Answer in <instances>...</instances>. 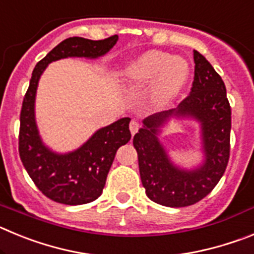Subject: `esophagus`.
<instances>
[{
  "instance_id": "esophagus-1",
  "label": "esophagus",
  "mask_w": 254,
  "mask_h": 254,
  "mask_svg": "<svg viewBox=\"0 0 254 254\" xmlns=\"http://www.w3.org/2000/svg\"><path fill=\"white\" fill-rule=\"evenodd\" d=\"M138 127H140V126H138V123L136 122V121H132V122L129 123V131H131L132 136L138 131Z\"/></svg>"
}]
</instances>
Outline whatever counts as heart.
Here are the masks:
<instances>
[{
	"instance_id": "obj_1",
	"label": "heart",
	"mask_w": 254,
	"mask_h": 254,
	"mask_svg": "<svg viewBox=\"0 0 254 254\" xmlns=\"http://www.w3.org/2000/svg\"><path fill=\"white\" fill-rule=\"evenodd\" d=\"M190 76L186 58L161 51H150L132 61L123 71V84L131 90H142L152 85L149 105L163 111L177 102Z\"/></svg>"
}]
</instances>
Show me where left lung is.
I'll return each instance as SVG.
<instances>
[{
	"instance_id": "8db88e82",
	"label": "left lung",
	"mask_w": 254,
	"mask_h": 254,
	"mask_svg": "<svg viewBox=\"0 0 254 254\" xmlns=\"http://www.w3.org/2000/svg\"><path fill=\"white\" fill-rule=\"evenodd\" d=\"M194 80L190 94L174 109L152 114L134 134L142 186L151 201L168 207L198 202L214 190L226 169L230 152L232 111L219 73L201 53L193 51ZM172 118L200 123L203 161L182 168L170 159L158 136Z\"/></svg>"
}]
</instances>
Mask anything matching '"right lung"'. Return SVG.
Here are the masks:
<instances>
[{
	"mask_svg": "<svg viewBox=\"0 0 254 254\" xmlns=\"http://www.w3.org/2000/svg\"><path fill=\"white\" fill-rule=\"evenodd\" d=\"M118 35L103 40L73 37L64 39L39 61L20 114L19 152L24 168L43 194L64 205H84L102 194L117 150L131 140L125 117L94 132L73 151H53L43 142L35 121V96L40 76L49 64L68 57L96 60L116 46Z\"/></svg>",
	"mask_w": 254,
	"mask_h": 254,
	"instance_id": "right-lung-1",
	"label": "right lung"
}]
</instances>
